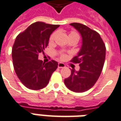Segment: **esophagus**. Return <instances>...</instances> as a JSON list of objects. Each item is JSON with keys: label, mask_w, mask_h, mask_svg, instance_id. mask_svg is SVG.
Returning <instances> with one entry per match:
<instances>
[{"label": "esophagus", "mask_w": 121, "mask_h": 121, "mask_svg": "<svg viewBox=\"0 0 121 121\" xmlns=\"http://www.w3.org/2000/svg\"><path fill=\"white\" fill-rule=\"evenodd\" d=\"M58 68H60V69L64 68V67H65V64H64V63L60 62V63H58Z\"/></svg>", "instance_id": "obj_1"}]
</instances>
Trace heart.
<instances>
[{"label":"heart","mask_w":121,"mask_h":121,"mask_svg":"<svg viewBox=\"0 0 121 121\" xmlns=\"http://www.w3.org/2000/svg\"><path fill=\"white\" fill-rule=\"evenodd\" d=\"M56 35H57V32H54L52 34L50 35V39H49V41H50V42H52L54 41L56 37ZM69 37H78L79 39V35L76 33V32H71V33L69 34ZM66 56L65 54H61L60 56V58L61 59H64V58H65Z\"/></svg>","instance_id":"b5f03b06"}]
</instances>
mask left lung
Masks as SVG:
<instances>
[{"instance_id":"8db88e82","label":"left lung","mask_w":121,"mask_h":121,"mask_svg":"<svg viewBox=\"0 0 121 121\" xmlns=\"http://www.w3.org/2000/svg\"><path fill=\"white\" fill-rule=\"evenodd\" d=\"M73 26L81 34L82 45L72 62L79 63L80 70H71L70 76L64 80L67 87L76 93H82L93 86L101 74L106 58V47L98 32L80 23Z\"/></svg>"}]
</instances>
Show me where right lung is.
<instances>
[{"label":"right lung","instance_id":"right-lung-1","mask_svg":"<svg viewBox=\"0 0 121 121\" xmlns=\"http://www.w3.org/2000/svg\"><path fill=\"white\" fill-rule=\"evenodd\" d=\"M60 25L36 22L18 35L12 48L15 73L22 84L32 90L47 86L58 63L51 60L45 63L38 56L47 48L50 34Z\"/></svg>","mask_w":121,"mask_h":121}]
</instances>
